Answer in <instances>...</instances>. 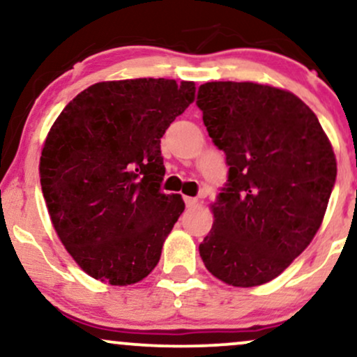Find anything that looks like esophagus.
<instances>
[{"instance_id": "1", "label": "esophagus", "mask_w": 357, "mask_h": 357, "mask_svg": "<svg viewBox=\"0 0 357 357\" xmlns=\"http://www.w3.org/2000/svg\"><path fill=\"white\" fill-rule=\"evenodd\" d=\"M184 202H186V206H196L197 204V199L196 197H189V196H184Z\"/></svg>"}]
</instances>
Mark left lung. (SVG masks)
<instances>
[{
  "label": "left lung",
  "mask_w": 357,
  "mask_h": 357,
  "mask_svg": "<svg viewBox=\"0 0 357 357\" xmlns=\"http://www.w3.org/2000/svg\"><path fill=\"white\" fill-rule=\"evenodd\" d=\"M196 103L229 166L201 259L227 285H264L310 245L323 222L336 181L333 146L317 115L288 90L207 82Z\"/></svg>",
  "instance_id": "8db88e82"
}]
</instances>
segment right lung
Wrapping results in <instances>:
<instances>
[{"label":"right lung","mask_w":357,"mask_h":357,"mask_svg":"<svg viewBox=\"0 0 357 357\" xmlns=\"http://www.w3.org/2000/svg\"><path fill=\"white\" fill-rule=\"evenodd\" d=\"M194 82H98L66 105L40 155L52 225L85 273L133 285L160 261L184 201L161 192V138L194 100Z\"/></svg>","instance_id":"right-lung-1"}]
</instances>
